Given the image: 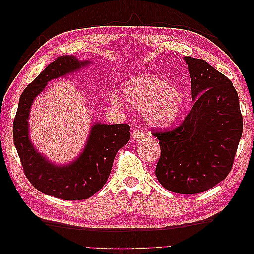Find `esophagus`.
<instances>
[{
	"instance_id": "obj_1",
	"label": "esophagus",
	"mask_w": 254,
	"mask_h": 254,
	"mask_svg": "<svg viewBox=\"0 0 254 254\" xmlns=\"http://www.w3.org/2000/svg\"><path fill=\"white\" fill-rule=\"evenodd\" d=\"M145 136V134H144V132L142 131V130H140V129H135L134 131H133V133H132V137L134 140H142L143 137Z\"/></svg>"
}]
</instances>
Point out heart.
I'll use <instances>...</instances> for the list:
<instances>
[{"label":"heart","mask_w":254,"mask_h":254,"mask_svg":"<svg viewBox=\"0 0 254 254\" xmlns=\"http://www.w3.org/2000/svg\"><path fill=\"white\" fill-rule=\"evenodd\" d=\"M125 98L135 108L144 109L146 119L157 125L166 126L174 123L180 115L184 97L180 88L162 78L150 74H140L123 84ZM111 101L122 104L118 94L111 96Z\"/></svg>","instance_id":"1"}]
</instances>
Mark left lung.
Returning <instances> with one entry per match:
<instances>
[{
    "label": "left lung",
    "instance_id": "left-lung-1",
    "mask_svg": "<svg viewBox=\"0 0 254 254\" xmlns=\"http://www.w3.org/2000/svg\"><path fill=\"white\" fill-rule=\"evenodd\" d=\"M195 102L175 129L155 131L161 156L156 176L174 193L191 195L226 179L243 133V117L232 81L203 59L186 56Z\"/></svg>",
    "mask_w": 254,
    "mask_h": 254
}]
</instances>
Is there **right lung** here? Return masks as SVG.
I'll return each instance as SVG.
<instances>
[{
    "mask_svg": "<svg viewBox=\"0 0 254 254\" xmlns=\"http://www.w3.org/2000/svg\"><path fill=\"white\" fill-rule=\"evenodd\" d=\"M89 64L90 61H79L73 55L57 57L23 91L13 121V143L26 178L41 193L64 200H82L97 193L108 179L117 152L130 140L128 124L96 123L81 155L64 166L51 163L34 148L27 121L35 97L50 80L78 71Z\"/></svg>",
    "mask_w": 254,
    "mask_h": 254,
    "instance_id": "obj_1",
    "label": "right lung"
}]
</instances>
